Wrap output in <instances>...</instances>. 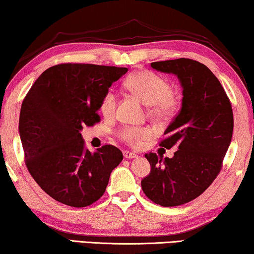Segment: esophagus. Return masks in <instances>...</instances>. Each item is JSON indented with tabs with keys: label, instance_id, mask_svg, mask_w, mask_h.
<instances>
[{
	"label": "esophagus",
	"instance_id": "34e87169",
	"mask_svg": "<svg viewBox=\"0 0 254 254\" xmlns=\"http://www.w3.org/2000/svg\"><path fill=\"white\" fill-rule=\"evenodd\" d=\"M123 155H124V158H126V159H134V158H137V156H138L137 154H135V153L128 152V151H124Z\"/></svg>",
	"mask_w": 254,
	"mask_h": 254
}]
</instances>
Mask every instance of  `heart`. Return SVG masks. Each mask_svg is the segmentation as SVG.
I'll return each mask as SVG.
<instances>
[{"mask_svg": "<svg viewBox=\"0 0 254 254\" xmlns=\"http://www.w3.org/2000/svg\"><path fill=\"white\" fill-rule=\"evenodd\" d=\"M126 87L149 106V114L155 119H162L173 114L176 108V98L171 93L170 84L166 78L152 71H138L126 80ZM117 96L114 91H107L100 105L105 116H113L116 110ZM120 138L132 146H137L145 139L151 138L153 131L147 127H124L119 132Z\"/></svg>", "mask_w": 254, "mask_h": 254, "instance_id": "obj_1", "label": "heart"}]
</instances>
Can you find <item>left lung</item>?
<instances>
[{"label": "left lung", "mask_w": 254, "mask_h": 254, "mask_svg": "<svg viewBox=\"0 0 254 254\" xmlns=\"http://www.w3.org/2000/svg\"><path fill=\"white\" fill-rule=\"evenodd\" d=\"M151 66L177 76L183 99L160 142L167 149L176 146L177 151L171 159L145 155L151 173L141 181V189L160 206H180L199 197L219 175L233 137V109L222 85L205 64L177 59Z\"/></svg>", "instance_id": "8db88e82"}]
</instances>
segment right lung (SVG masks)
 Segmentation results:
<instances>
[{"mask_svg":"<svg viewBox=\"0 0 254 254\" xmlns=\"http://www.w3.org/2000/svg\"><path fill=\"white\" fill-rule=\"evenodd\" d=\"M127 67L64 63L44 71L21 103L19 135L25 163L39 187L71 207H86L105 193L123 160L113 145L91 153L80 131L100 122L101 100Z\"/></svg>","mask_w":254,"mask_h":254,"instance_id":"right-lung-1","label":"right lung"}]
</instances>
